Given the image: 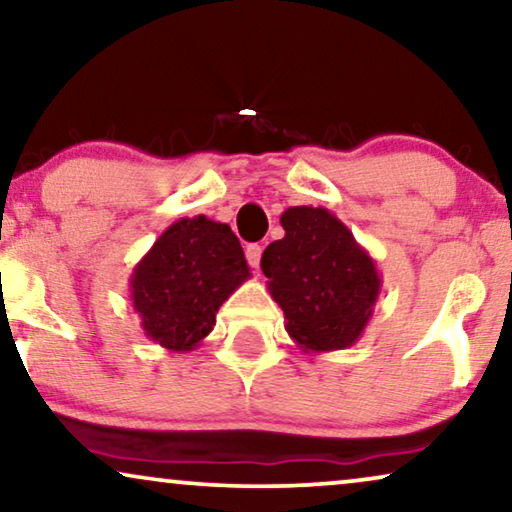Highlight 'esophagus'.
Masks as SVG:
<instances>
[{
  "mask_svg": "<svg viewBox=\"0 0 512 512\" xmlns=\"http://www.w3.org/2000/svg\"><path fill=\"white\" fill-rule=\"evenodd\" d=\"M244 254H247V261L251 268H258V265H261V254H263L261 244H247Z\"/></svg>",
  "mask_w": 512,
  "mask_h": 512,
  "instance_id": "1",
  "label": "esophagus"
}]
</instances>
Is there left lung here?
<instances>
[{
	"label": "left lung",
	"instance_id": "1",
	"mask_svg": "<svg viewBox=\"0 0 512 512\" xmlns=\"http://www.w3.org/2000/svg\"><path fill=\"white\" fill-rule=\"evenodd\" d=\"M282 240L268 244L261 270L284 312V328L305 354L352 347L382 291L373 256L324 207H289Z\"/></svg>",
	"mask_w": 512,
	"mask_h": 512
}]
</instances>
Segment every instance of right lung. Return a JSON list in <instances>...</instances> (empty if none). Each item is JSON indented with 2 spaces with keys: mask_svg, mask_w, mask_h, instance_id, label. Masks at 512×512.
<instances>
[{
  "mask_svg": "<svg viewBox=\"0 0 512 512\" xmlns=\"http://www.w3.org/2000/svg\"><path fill=\"white\" fill-rule=\"evenodd\" d=\"M251 277L228 223L174 221L130 275V300L144 335L167 352H191L216 326V312Z\"/></svg>",
  "mask_w": 512,
  "mask_h": 512,
  "instance_id": "obj_1",
  "label": "right lung"
}]
</instances>
